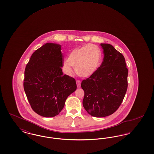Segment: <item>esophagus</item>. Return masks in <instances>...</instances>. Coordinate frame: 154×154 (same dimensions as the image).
Instances as JSON below:
<instances>
[{
  "label": "esophagus",
  "instance_id": "1",
  "mask_svg": "<svg viewBox=\"0 0 154 154\" xmlns=\"http://www.w3.org/2000/svg\"><path fill=\"white\" fill-rule=\"evenodd\" d=\"M76 83H77V86L78 88H80L81 86V81L80 80L76 81Z\"/></svg>",
  "mask_w": 154,
  "mask_h": 154
}]
</instances>
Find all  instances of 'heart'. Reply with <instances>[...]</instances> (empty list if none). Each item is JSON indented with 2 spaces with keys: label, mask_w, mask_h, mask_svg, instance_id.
<instances>
[{
  "label": "heart",
  "mask_w": 154,
  "mask_h": 154,
  "mask_svg": "<svg viewBox=\"0 0 154 154\" xmlns=\"http://www.w3.org/2000/svg\"><path fill=\"white\" fill-rule=\"evenodd\" d=\"M102 60L100 48L95 44H88L70 52L67 62L63 63V68L66 73L70 74L72 72V66L79 76L89 77L99 69Z\"/></svg>",
  "instance_id": "b5f03b06"
}]
</instances>
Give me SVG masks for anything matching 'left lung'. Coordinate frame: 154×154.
Here are the masks:
<instances>
[{"label":"left lung","instance_id":"obj_1","mask_svg":"<svg viewBox=\"0 0 154 154\" xmlns=\"http://www.w3.org/2000/svg\"><path fill=\"white\" fill-rule=\"evenodd\" d=\"M102 63L95 73L83 80L82 104L91 116L104 117L116 112L128 88V70L123 55L109 44H100Z\"/></svg>","mask_w":154,"mask_h":154}]
</instances>
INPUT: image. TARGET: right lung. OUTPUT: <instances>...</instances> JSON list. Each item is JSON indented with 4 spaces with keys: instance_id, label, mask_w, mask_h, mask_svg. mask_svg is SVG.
<instances>
[{
    "instance_id": "1",
    "label": "right lung",
    "mask_w": 154,
    "mask_h": 154,
    "mask_svg": "<svg viewBox=\"0 0 154 154\" xmlns=\"http://www.w3.org/2000/svg\"><path fill=\"white\" fill-rule=\"evenodd\" d=\"M63 61L61 45L48 43L33 53L25 67L24 91L32 109L41 116L58 115L77 89L75 79L63 74Z\"/></svg>"
}]
</instances>
